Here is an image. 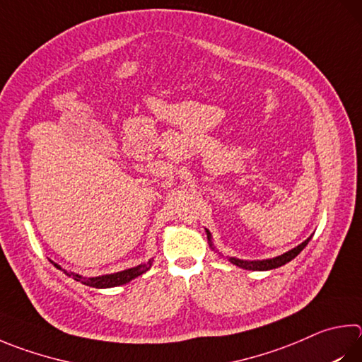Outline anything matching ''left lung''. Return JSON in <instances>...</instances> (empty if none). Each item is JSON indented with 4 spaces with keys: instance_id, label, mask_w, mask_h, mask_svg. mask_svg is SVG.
Instances as JSON below:
<instances>
[{
    "instance_id": "1",
    "label": "left lung",
    "mask_w": 362,
    "mask_h": 362,
    "mask_svg": "<svg viewBox=\"0 0 362 362\" xmlns=\"http://www.w3.org/2000/svg\"><path fill=\"white\" fill-rule=\"evenodd\" d=\"M207 238L210 240V233L207 231ZM312 239V235L308 238L307 240L302 242L300 245H298L296 248L290 250V252H286L284 255L277 256V258H272V259H264V261H242V259H235V258H229V261L233 262V264L239 266L242 269H247V271H271V269H275V267H280L286 264V262H290L293 258H296L302 250L305 248V245L308 244V240Z\"/></svg>"
}]
</instances>
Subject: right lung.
Masks as SVG:
<instances>
[{"label":"right lung","mask_w":362,"mask_h":362,"mask_svg":"<svg viewBox=\"0 0 362 362\" xmlns=\"http://www.w3.org/2000/svg\"><path fill=\"white\" fill-rule=\"evenodd\" d=\"M54 262V261H52ZM54 266L57 269H62L58 264ZM150 266H152V261L146 262V264H141L137 267H131V269H127V271H122V272H117V274H110V275H101V277H91V279H87V277H81L78 274H68V275H72V279L81 281V284L83 285H88V286H93V288H112V286H118V285H123V284H128L129 280L136 279L137 275H141L144 272H147Z\"/></svg>","instance_id":"add662e5"}]
</instances>
